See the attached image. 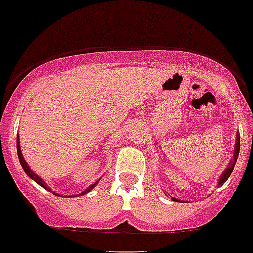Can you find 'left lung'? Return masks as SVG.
I'll return each instance as SVG.
<instances>
[{
	"label": "left lung",
	"instance_id": "left-lung-1",
	"mask_svg": "<svg viewBox=\"0 0 253 253\" xmlns=\"http://www.w3.org/2000/svg\"><path fill=\"white\" fill-rule=\"evenodd\" d=\"M239 153H240V134L237 133L236 143H235V148H233V156H232V159H231L230 163H228L227 168L223 170V172L220 175V177H218V180H217L218 186H222V185L226 182V180H227L228 177H230V175L232 174V170H233V168H235V164H236ZM171 200L176 201V203H182V201L177 200V199H175V197H171Z\"/></svg>",
	"mask_w": 253,
	"mask_h": 253
}]
</instances>
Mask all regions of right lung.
I'll return each instance as SVG.
<instances>
[{
  "mask_svg": "<svg viewBox=\"0 0 253 253\" xmlns=\"http://www.w3.org/2000/svg\"><path fill=\"white\" fill-rule=\"evenodd\" d=\"M17 154H18V159H20L21 167H22V169L25 170V172H26V174H27L28 176H30L31 179L33 180V181H36V182H37V184L40 185V186H42L43 189H45V190H47V191H49V192H53V194H54V195H57V196H61V195H59V194H57V192L52 191V190H50V187L48 186V185L45 184V182H44V180H43L42 177H41V176H38V175L36 174L35 171H32V170H31V168L28 167V164H27V163H26L25 158H23V155H22V151H21V146H20V138H18V134H17ZM99 180H100V179H99ZM99 180H97V181H95L94 184L89 185V186L86 187V189H84L83 191H82V192H79V194H77V195H73V196H69V197L82 196V195H85V194H88V192L90 191V190H93V189H94L95 186H97V184H98V182H99ZM66 197H67V196H66Z\"/></svg>",
  "mask_w": 253,
  "mask_h": 253,
  "instance_id": "add662e5",
  "label": "right lung"
}]
</instances>
